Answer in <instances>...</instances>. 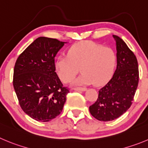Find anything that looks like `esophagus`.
I'll use <instances>...</instances> for the list:
<instances>
[{
  "mask_svg": "<svg viewBox=\"0 0 148 148\" xmlns=\"http://www.w3.org/2000/svg\"><path fill=\"white\" fill-rule=\"evenodd\" d=\"M87 88H73L74 90H77V91H85L86 90Z\"/></svg>",
  "mask_w": 148,
  "mask_h": 148,
  "instance_id": "34e87169",
  "label": "esophagus"
}]
</instances>
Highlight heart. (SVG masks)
I'll return each instance as SVG.
<instances>
[{"label":"heart","instance_id":"obj_1","mask_svg":"<svg viewBox=\"0 0 148 148\" xmlns=\"http://www.w3.org/2000/svg\"><path fill=\"white\" fill-rule=\"evenodd\" d=\"M116 60V54L112 48L88 41L73 45L68 51V55H60L55 67L63 82H69L80 68L82 74L72 81L73 85H89L93 82L99 85L113 74Z\"/></svg>","mask_w":148,"mask_h":148}]
</instances>
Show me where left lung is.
I'll use <instances>...</instances> for the list:
<instances>
[{
  "label": "left lung",
  "instance_id": "obj_1",
  "mask_svg": "<svg viewBox=\"0 0 148 148\" xmlns=\"http://www.w3.org/2000/svg\"><path fill=\"white\" fill-rule=\"evenodd\" d=\"M116 41L117 68L110 80L99 90V97L90 106V112L100 121H111L125 113L132 104L139 82L136 58L122 38Z\"/></svg>",
  "mask_w": 148,
  "mask_h": 148
}]
</instances>
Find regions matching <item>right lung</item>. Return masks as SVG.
Segmentation results:
<instances>
[{"instance_id":"obj_1","label":"right lung","mask_w":148,"mask_h":148,"mask_svg":"<svg viewBox=\"0 0 148 148\" xmlns=\"http://www.w3.org/2000/svg\"><path fill=\"white\" fill-rule=\"evenodd\" d=\"M66 42L38 37L18 57L13 85L22 110L33 119L47 122L60 114L69 90L55 72V58Z\"/></svg>"}]
</instances>
